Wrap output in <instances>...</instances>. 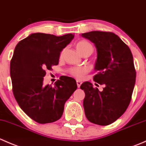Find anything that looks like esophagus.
Here are the masks:
<instances>
[{
    "instance_id": "34e87169",
    "label": "esophagus",
    "mask_w": 146,
    "mask_h": 146,
    "mask_svg": "<svg viewBox=\"0 0 146 146\" xmlns=\"http://www.w3.org/2000/svg\"><path fill=\"white\" fill-rule=\"evenodd\" d=\"M76 82H77L78 88H80V85H81V84H82V82L80 81V80H77V81H76Z\"/></svg>"
}]
</instances>
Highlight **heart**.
<instances>
[{
  "instance_id": "1",
  "label": "heart",
  "mask_w": 146,
  "mask_h": 146,
  "mask_svg": "<svg viewBox=\"0 0 146 146\" xmlns=\"http://www.w3.org/2000/svg\"><path fill=\"white\" fill-rule=\"evenodd\" d=\"M76 48H77L78 51L82 55H83L85 53L88 52V51H92V50H93L92 46L88 42L84 40L80 41L79 42H78V44H76ZM63 53H64V51L61 53V56L63 55ZM87 72H88V69L85 67H83V66L73 67L69 70L70 74L77 79H81L83 77L84 75L86 74Z\"/></svg>"
}]
</instances>
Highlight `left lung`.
<instances>
[{
  "mask_svg": "<svg viewBox=\"0 0 146 146\" xmlns=\"http://www.w3.org/2000/svg\"><path fill=\"white\" fill-rule=\"evenodd\" d=\"M82 36L95 44L98 52L94 81L104 85L102 91L92 83L80 85L85 97L83 107L87 119L101 126L118 119L130 104L136 82V70L130 48L115 34L92 31Z\"/></svg>",
  "mask_w": 146,
  "mask_h": 146,
  "instance_id": "obj_1",
  "label": "left lung"
}]
</instances>
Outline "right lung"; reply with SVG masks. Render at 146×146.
Wrapping results in <instances>:
<instances>
[{"label":"right lung","instance_id":"1","mask_svg":"<svg viewBox=\"0 0 146 146\" xmlns=\"http://www.w3.org/2000/svg\"><path fill=\"white\" fill-rule=\"evenodd\" d=\"M73 37V34L33 33L15 48L10 66L13 95L23 111L37 123L58 120L65 102L77 89L76 80L68 76H61L54 86L43 85L46 70L58 65L61 51Z\"/></svg>","mask_w":146,"mask_h":146}]
</instances>
